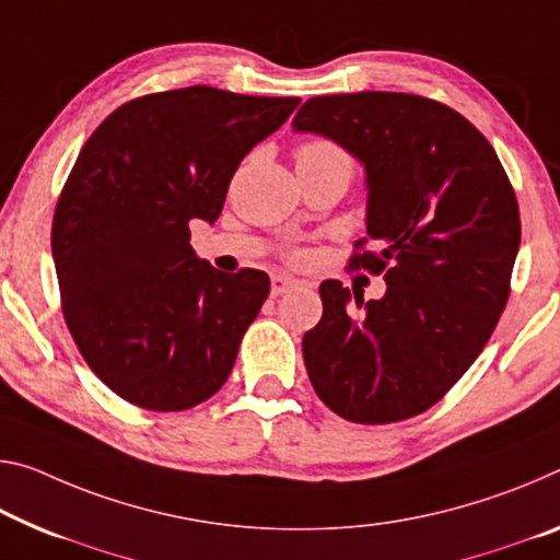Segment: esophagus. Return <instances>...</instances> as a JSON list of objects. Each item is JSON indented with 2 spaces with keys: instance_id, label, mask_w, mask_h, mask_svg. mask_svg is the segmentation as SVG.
<instances>
[{
  "instance_id": "1",
  "label": "esophagus",
  "mask_w": 560,
  "mask_h": 560,
  "mask_svg": "<svg viewBox=\"0 0 560 560\" xmlns=\"http://www.w3.org/2000/svg\"><path fill=\"white\" fill-rule=\"evenodd\" d=\"M299 281L291 279V277H283V273H277V277H271V296H281L287 294V291L296 289Z\"/></svg>"
}]
</instances>
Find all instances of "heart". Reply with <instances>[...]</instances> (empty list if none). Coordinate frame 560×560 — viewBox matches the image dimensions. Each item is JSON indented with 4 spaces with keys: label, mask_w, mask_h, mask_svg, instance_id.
Here are the masks:
<instances>
[{
    "label": "heart",
    "mask_w": 560,
    "mask_h": 560,
    "mask_svg": "<svg viewBox=\"0 0 560 560\" xmlns=\"http://www.w3.org/2000/svg\"><path fill=\"white\" fill-rule=\"evenodd\" d=\"M316 162H339V164L351 166L349 154H346L336 141L326 137L306 139L304 144L296 147V164H316ZM289 259L301 264L306 259V252H291Z\"/></svg>",
    "instance_id": "obj_1"
}]
</instances>
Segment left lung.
<instances>
[{"mask_svg": "<svg viewBox=\"0 0 560 560\" xmlns=\"http://www.w3.org/2000/svg\"><path fill=\"white\" fill-rule=\"evenodd\" d=\"M294 129L339 141L366 166L369 234L349 266L386 279L378 301L357 291L351 301L334 279L318 287L324 316L304 334L308 378L346 421H406L471 369L509 304L516 191L481 131L429 96H312Z\"/></svg>", "mask_w": 560, "mask_h": 560, "instance_id": "1", "label": "left lung"}]
</instances>
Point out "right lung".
<instances>
[{"instance_id":"1","label":"right lung","mask_w":560,"mask_h":560,"mask_svg":"<svg viewBox=\"0 0 560 560\" xmlns=\"http://www.w3.org/2000/svg\"><path fill=\"white\" fill-rule=\"evenodd\" d=\"M299 96L186 86L114 109L79 152L51 221L61 314L89 369L124 401L184 411L214 396L269 296L259 269L197 259L229 182Z\"/></svg>"}]
</instances>
